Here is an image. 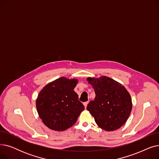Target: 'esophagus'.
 <instances>
[{"label": "esophagus", "mask_w": 159, "mask_h": 159, "mask_svg": "<svg viewBox=\"0 0 159 159\" xmlns=\"http://www.w3.org/2000/svg\"><path fill=\"white\" fill-rule=\"evenodd\" d=\"M88 102H84V107H85V108H86V107H87V106H88Z\"/></svg>", "instance_id": "obj_1"}]
</instances>
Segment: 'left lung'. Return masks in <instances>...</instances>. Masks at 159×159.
<instances>
[{"label": "left lung", "instance_id": "left-lung-1", "mask_svg": "<svg viewBox=\"0 0 159 159\" xmlns=\"http://www.w3.org/2000/svg\"><path fill=\"white\" fill-rule=\"evenodd\" d=\"M87 80L96 95L94 101L88 104L87 110L97 124L107 131L120 128L128 120L132 109L128 91L119 82L106 76L88 77Z\"/></svg>", "mask_w": 159, "mask_h": 159}]
</instances>
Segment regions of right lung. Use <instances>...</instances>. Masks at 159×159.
I'll use <instances>...</instances> for the list:
<instances>
[{
  "mask_svg": "<svg viewBox=\"0 0 159 159\" xmlns=\"http://www.w3.org/2000/svg\"><path fill=\"white\" fill-rule=\"evenodd\" d=\"M77 82V79L61 77L40 91L36 101L37 112L49 129L59 131L71 127L84 110L73 90Z\"/></svg>",
  "mask_w": 159,
  "mask_h": 159,
  "instance_id": "obj_1",
  "label": "right lung"
}]
</instances>
